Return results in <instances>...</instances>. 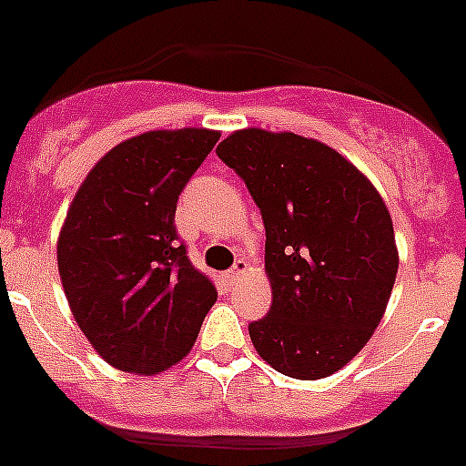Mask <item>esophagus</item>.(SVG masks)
Wrapping results in <instances>:
<instances>
[{
  "label": "esophagus",
  "instance_id": "1",
  "mask_svg": "<svg viewBox=\"0 0 466 466\" xmlns=\"http://www.w3.org/2000/svg\"><path fill=\"white\" fill-rule=\"evenodd\" d=\"M246 271H248V262H246V259H237V264H234V267L229 268L228 276H225V278H228L229 285H237V280H238V278H241Z\"/></svg>",
  "mask_w": 466,
  "mask_h": 466
}]
</instances>
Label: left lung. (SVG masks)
Returning a JSON list of instances; mask_svg holds the SVG:
<instances>
[{"instance_id": "left-lung-1", "label": "left lung", "mask_w": 466, "mask_h": 466, "mask_svg": "<svg viewBox=\"0 0 466 466\" xmlns=\"http://www.w3.org/2000/svg\"><path fill=\"white\" fill-rule=\"evenodd\" d=\"M262 211L271 310L248 326L258 354L294 380L345 368L384 317L398 273L393 220L372 181L324 142L234 130L216 149Z\"/></svg>"}]
</instances>
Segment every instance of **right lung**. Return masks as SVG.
<instances>
[{"label": "right lung", "mask_w": 466, "mask_h": 466, "mask_svg": "<svg viewBox=\"0 0 466 466\" xmlns=\"http://www.w3.org/2000/svg\"><path fill=\"white\" fill-rule=\"evenodd\" d=\"M218 130H149L112 147L77 188L56 264L89 345L124 372L158 375L198 340L218 292L174 228L181 190Z\"/></svg>", "instance_id": "obj_1"}]
</instances>
